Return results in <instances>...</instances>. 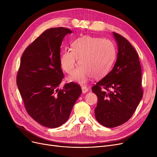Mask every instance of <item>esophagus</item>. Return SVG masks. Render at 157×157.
Returning <instances> with one entry per match:
<instances>
[{"mask_svg":"<svg viewBox=\"0 0 157 157\" xmlns=\"http://www.w3.org/2000/svg\"><path fill=\"white\" fill-rule=\"evenodd\" d=\"M81 89H82V92H83V94H86V92H88V89L87 87L83 86L81 87Z\"/></svg>","mask_w":157,"mask_h":157,"instance_id":"esophagus-1","label":"esophagus"}]
</instances>
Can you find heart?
I'll return each mask as SVG.
<instances>
[{
    "mask_svg": "<svg viewBox=\"0 0 157 157\" xmlns=\"http://www.w3.org/2000/svg\"><path fill=\"white\" fill-rule=\"evenodd\" d=\"M72 49L64 50L60 59L62 69L69 74L74 72L71 80L85 84L93 77L101 79L111 69L117 58V48L108 39L84 36L74 40ZM79 62H78V59Z\"/></svg>",
    "mask_w": 157,
    "mask_h": 157,
    "instance_id": "obj_1",
    "label": "heart"
}]
</instances>
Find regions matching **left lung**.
Returning <instances> with one entry per match:
<instances>
[{
  "label": "left lung",
  "instance_id": "obj_1",
  "mask_svg": "<svg viewBox=\"0 0 157 157\" xmlns=\"http://www.w3.org/2000/svg\"><path fill=\"white\" fill-rule=\"evenodd\" d=\"M113 33L118 44L117 62L113 69L92 88L98 99L95 118L108 128L127 122L143 95L141 67L136 49L125 37Z\"/></svg>",
  "mask_w": 157,
  "mask_h": 157
}]
</instances>
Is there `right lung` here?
<instances>
[{
  "instance_id": "1",
  "label": "right lung",
  "mask_w": 157,
  "mask_h": 157,
  "mask_svg": "<svg viewBox=\"0 0 157 157\" xmlns=\"http://www.w3.org/2000/svg\"><path fill=\"white\" fill-rule=\"evenodd\" d=\"M72 31L64 27L45 30L24 51L16 84L30 116L48 128L62 125L69 118L73 105L81 94L76 83L59 86L63 78L60 46Z\"/></svg>"
}]
</instances>
